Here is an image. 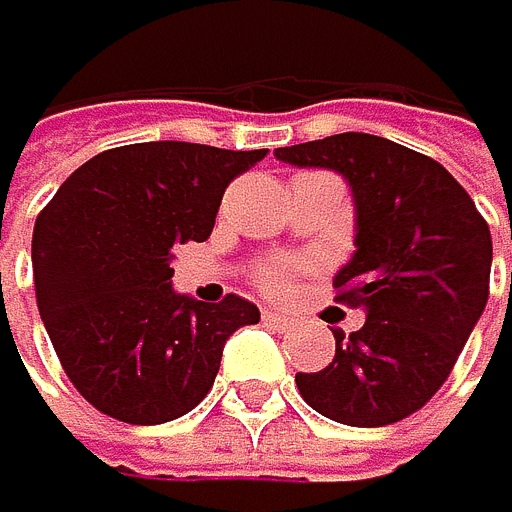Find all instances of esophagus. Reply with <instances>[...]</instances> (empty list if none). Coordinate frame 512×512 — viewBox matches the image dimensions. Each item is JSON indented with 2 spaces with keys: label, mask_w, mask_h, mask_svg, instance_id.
Masks as SVG:
<instances>
[{
  "label": "esophagus",
  "mask_w": 512,
  "mask_h": 512,
  "mask_svg": "<svg viewBox=\"0 0 512 512\" xmlns=\"http://www.w3.org/2000/svg\"><path fill=\"white\" fill-rule=\"evenodd\" d=\"M262 320H266L269 327H278V330H285L291 323V317L285 311H275V307H262Z\"/></svg>",
  "instance_id": "34e87169"
}]
</instances>
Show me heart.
<instances>
[{
    "label": "heart",
    "instance_id": "heart-1",
    "mask_svg": "<svg viewBox=\"0 0 512 512\" xmlns=\"http://www.w3.org/2000/svg\"><path fill=\"white\" fill-rule=\"evenodd\" d=\"M288 278H291V266L288 262H272L259 272V282L266 285L269 291H285L288 288Z\"/></svg>",
    "mask_w": 512,
    "mask_h": 512
}]
</instances>
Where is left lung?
<instances>
[{
	"mask_svg": "<svg viewBox=\"0 0 512 512\" xmlns=\"http://www.w3.org/2000/svg\"><path fill=\"white\" fill-rule=\"evenodd\" d=\"M275 160L343 176L356 208V250L333 285L365 323L349 336L333 330V362L295 375L301 397L346 426L410 417L442 388L484 314L491 230L446 166L385 137L333 134L278 147Z\"/></svg>",
	"mask_w": 512,
	"mask_h": 512,
	"instance_id": "obj_1",
	"label": "left lung"
}]
</instances>
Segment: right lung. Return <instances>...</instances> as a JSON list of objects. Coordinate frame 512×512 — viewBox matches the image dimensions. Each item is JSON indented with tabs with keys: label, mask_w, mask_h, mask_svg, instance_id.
Masks as SVG:
<instances>
[{
	"label": "right lung",
	"mask_w": 512,
	"mask_h": 512,
	"mask_svg": "<svg viewBox=\"0 0 512 512\" xmlns=\"http://www.w3.org/2000/svg\"><path fill=\"white\" fill-rule=\"evenodd\" d=\"M262 156L182 140L115 147L82 163L37 217V311L95 410L134 426L182 417L211 391L224 343L259 323L246 298L179 295L172 246L205 243L230 179Z\"/></svg>",
	"instance_id": "obj_1"
}]
</instances>
